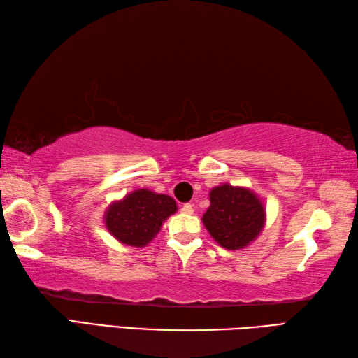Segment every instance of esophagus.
<instances>
[{
  "instance_id": "esophagus-1",
  "label": "esophagus",
  "mask_w": 358,
  "mask_h": 358,
  "mask_svg": "<svg viewBox=\"0 0 358 358\" xmlns=\"http://www.w3.org/2000/svg\"><path fill=\"white\" fill-rule=\"evenodd\" d=\"M181 212H183V214H187V215L194 214V204H191V203L183 204V206H181Z\"/></svg>"
}]
</instances>
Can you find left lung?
Listing matches in <instances>:
<instances>
[{"label": "left lung", "mask_w": 358, "mask_h": 358, "mask_svg": "<svg viewBox=\"0 0 358 358\" xmlns=\"http://www.w3.org/2000/svg\"><path fill=\"white\" fill-rule=\"evenodd\" d=\"M210 206L203 224L220 246L238 250L250 245L264 227L266 210L250 189L222 185L209 192Z\"/></svg>", "instance_id": "8db88e82"}]
</instances>
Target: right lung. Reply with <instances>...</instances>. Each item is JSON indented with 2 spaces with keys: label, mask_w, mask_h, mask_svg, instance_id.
Masks as SVG:
<instances>
[{
  "label": "right lung",
  "mask_w": 358,
  "mask_h": 358,
  "mask_svg": "<svg viewBox=\"0 0 358 358\" xmlns=\"http://www.w3.org/2000/svg\"><path fill=\"white\" fill-rule=\"evenodd\" d=\"M177 212L169 195L138 189L109 204L104 215L108 231L123 245L143 248L162 229L167 217Z\"/></svg>",
  "instance_id": "right-lung-1"
}]
</instances>
